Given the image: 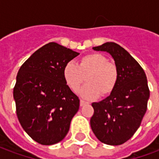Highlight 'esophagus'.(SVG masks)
Instances as JSON below:
<instances>
[{"mask_svg":"<svg viewBox=\"0 0 159 159\" xmlns=\"http://www.w3.org/2000/svg\"><path fill=\"white\" fill-rule=\"evenodd\" d=\"M87 103H88L87 102H85V101H84V100H80V104L81 107L84 106L85 104H87Z\"/></svg>","mask_w":159,"mask_h":159,"instance_id":"34e87169","label":"esophagus"}]
</instances>
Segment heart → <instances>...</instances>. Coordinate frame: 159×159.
Returning a JSON list of instances; mask_svg holds the SVG:
<instances>
[{"label":"heart","mask_w":159,"mask_h":159,"mask_svg":"<svg viewBox=\"0 0 159 159\" xmlns=\"http://www.w3.org/2000/svg\"><path fill=\"white\" fill-rule=\"evenodd\" d=\"M63 79L70 90L77 92L86 79L88 84L81 90V96L87 99L107 96L116 86L119 72L117 66L100 53L82 57L78 64L68 62L62 70Z\"/></svg>","instance_id":"b5f03b06"}]
</instances>
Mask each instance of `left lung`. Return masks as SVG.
<instances>
[{
  "instance_id": "left-lung-1",
  "label": "left lung",
  "mask_w": 159,
  "mask_h": 159,
  "mask_svg": "<svg viewBox=\"0 0 159 159\" xmlns=\"http://www.w3.org/2000/svg\"><path fill=\"white\" fill-rule=\"evenodd\" d=\"M93 50L113 57L119 79L108 97L91 104V129L104 144L121 145L133 136L147 112L150 96L147 76L135 59L116 43H104Z\"/></svg>"
}]
</instances>
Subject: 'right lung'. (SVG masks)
Listing matches in <instances>:
<instances>
[{"label": "right lung", "mask_w": 159, "mask_h": 159, "mask_svg": "<svg viewBox=\"0 0 159 159\" xmlns=\"http://www.w3.org/2000/svg\"><path fill=\"white\" fill-rule=\"evenodd\" d=\"M80 53L50 42L21 66L13 88L21 126L41 145L58 143L68 134L80 99L66 84L64 66Z\"/></svg>", "instance_id": "right-lung-1"}]
</instances>
